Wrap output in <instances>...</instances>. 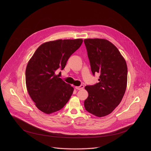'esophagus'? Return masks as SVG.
Returning <instances> with one entry per match:
<instances>
[{"label": "esophagus", "mask_w": 151, "mask_h": 151, "mask_svg": "<svg viewBox=\"0 0 151 151\" xmlns=\"http://www.w3.org/2000/svg\"><path fill=\"white\" fill-rule=\"evenodd\" d=\"M75 88L76 89V90H82L84 88V86L83 85H81L80 86H75Z\"/></svg>", "instance_id": "34e87169"}]
</instances>
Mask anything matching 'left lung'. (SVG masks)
I'll return each instance as SVG.
<instances>
[{"instance_id": "obj_1", "label": "left lung", "mask_w": 151, "mask_h": 151, "mask_svg": "<svg viewBox=\"0 0 151 151\" xmlns=\"http://www.w3.org/2000/svg\"><path fill=\"white\" fill-rule=\"evenodd\" d=\"M91 71L98 73L99 82L87 85L86 111L97 116L110 114L121 103L127 85V66L118 48L104 39H85Z\"/></svg>"}]
</instances>
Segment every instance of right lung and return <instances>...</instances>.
<instances>
[{
	"mask_svg": "<svg viewBox=\"0 0 151 151\" xmlns=\"http://www.w3.org/2000/svg\"><path fill=\"white\" fill-rule=\"evenodd\" d=\"M83 40L58 39L40 45L28 62L26 70L27 90L37 108L46 114L61 109L73 92V88L55 74L64 69L70 55Z\"/></svg>",
	"mask_w": 151,
	"mask_h": 151,
	"instance_id": "right-lung-1",
	"label": "right lung"
}]
</instances>
